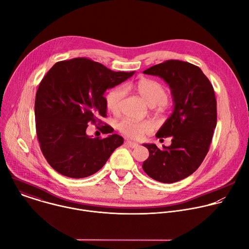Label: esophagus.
<instances>
[{
    "label": "esophagus",
    "instance_id": "1",
    "mask_svg": "<svg viewBox=\"0 0 249 249\" xmlns=\"http://www.w3.org/2000/svg\"><path fill=\"white\" fill-rule=\"evenodd\" d=\"M125 144L131 148H136L139 146V144L137 142H130V141H126L125 142Z\"/></svg>",
    "mask_w": 249,
    "mask_h": 249
}]
</instances>
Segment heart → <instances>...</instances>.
Wrapping results in <instances>:
<instances>
[{
  "label": "heart",
  "instance_id": "heart-1",
  "mask_svg": "<svg viewBox=\"0 0 249 249\" xmlns=\"http://www.w3.org/2000/svg\"><path fill=\"white\" fill-rule=\"evenodd\" d=\"M125 89H134L142 99L150 107L158 106L160 108L165 107L168 94L166 89L158 81L142 77L133 84H126ZM125 91L118 86L111 89L106 96V107L107 110L117 115L121 109V103ZM118 131L126 138L139 140L152 130V124L149 121H136L125 118L117 124Z\"/></svg>",
  "mask_w": 249,
  "mask_h": 249
}]
</instances>
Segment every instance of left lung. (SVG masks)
Instances as JSON below:
<instances>
[{
	"label": "left lung",
	"mask_w": 249,
	"mask_h": 249,
	"mask_svg": "<svg viewBox=\"0 0 249 249\" xmlns=\"http://www.w3.org/2000/svg\"><path fill=\"white\" fill-rule=\"evenodd\" d=\"M143 73L160 76L169 84L175 108L156 134L172 137V144L161 150L144 143L149 157L142 169L159 182L174 183L192 175L209 152L217 121L214 90L202 70L188 62L167 60Z\"/></svg>",
	"instance_id": "8db88e82"
}]
</instances>
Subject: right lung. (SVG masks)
<instances>
[{
	"mask_svg": "<svg viewBox=\"0 0 249 249\" xmlns=\"http://www.w3.org/2000/svg\"><path fill=\"white\" fill-rule=\"evenodd\" d=\"M135 71H113L88 58L57 62L41 79L35 101V119L40 150L59 174L83 178L103 168L124 140L87 136L89 123L107 116L105 92ZM104 134L113 129L105 124Z\"/></svg>",
	"mask_w": 249,
	"mask_h": 249,
	"instance_id": "1",
	"label": "right lung"
}]
</instances>
